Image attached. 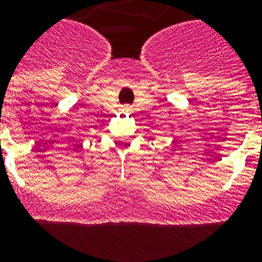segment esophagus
I'll list each match as a JSON object with an SVG mask.
<instances>
[{
	"instance_id": "obj_1",
	"label": "esophagus",
	"mask_w": 262,
	"mask_h": 262,
	"mask_svg": "<svg viewBox=\"0 0 262 262\" xmlns=\"http://www.w3.org/2000/svg\"><path fill=\"white\" fill-rule=\"evenodd\" d=\"M125 109H129V106H125Z\"/></svg>"
}]
</instances>
